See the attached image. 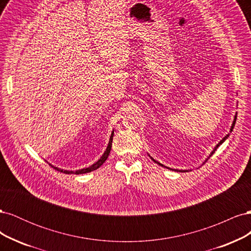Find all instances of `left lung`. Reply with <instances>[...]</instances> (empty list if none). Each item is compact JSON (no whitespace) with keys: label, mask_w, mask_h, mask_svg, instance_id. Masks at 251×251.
I'll use <instances>...</instances> for the list:
<instances>
[{"label":"left lung","mask_w":251,"mask_h":251,"mask_svg":"<svg viewBox=\"0 0 251 251\" xmlns=\"http://www.w3.org/2000/svg\"><path fill=\"white\" fill-rule=\"evenodd\" d=\"M235 120H237V114H235V115H234V118H233V121H232V125H231V126H230V131H229L230 133L232 132V130H233V127H234V125H235ZM228 137H229V134H227V135L225 136V137H224V138H223V139H222L221 141H220V142H219V143L217 144V146L215 147V149H214V150H212V151H211V153H210V155H209V156L207 157V159H206V160H208V158H209V157H210V156H211L212 154H214V153H215V151H216V150H217V149H218V148H219L220 146H221V144H222V143H223V142H224V141H225V140H226L227 138H228ZM149 156H150V155H149ZM150 157H151V156H150ZM151 160H153L154 162H156L157 164H159V165H160V166H163V168H166V169H169V170H171V171H175V172H181V173H186V172H188V171H192V170H175V169H170V168H168V166H164V165H163V164H161L160 162H158V161H156L154 158H151ZM206 160H205V161L203 162V164H204L205 162H206Z\"/></svg>","instance_id":"1"}]
</instances>
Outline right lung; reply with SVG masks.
I'll list each match as a JSON object with an SVG mask.
<instances>
[{
    "label": "right lung",
    "instance_id": "obj_1",
    "mask_svg": "<svg viewBox=\"0 0 251 251\" xmlns=\"http://www.w3.org/2000/svg\"><path fill=\"white\" fill-rule=\"evenodd\" d=\"M113 136H114V131L112 132L111 136H110V139H109V143H108V147L107 149H105L104 153L102 154V156L98 159V160L93 163L92 165L88 166V168H85V169H81V170H77V171H67V170H63V169H59V168H56V166L54 165H51L53 169H55L56 171L60 172V173H65V174H75V175H79V174H86V173H90V172H93L95 170H97L98 168H100V166L103 164V162L107 160L109 155H110V151H111V148H112V140H113Z\"/></svg>",
    "mask_w": 251,
    "mask_h": 251
}]
</instances>
